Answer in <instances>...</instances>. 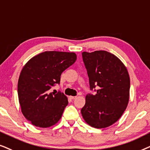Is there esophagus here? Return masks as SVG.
Instances as JSON below:
<instances>
[{"label": "esophagus", "mask_w": 150, "mask_h": 150, "mask_svg": "<svg viewBox=\"0 0 150 150\" xmlns=\"http://www.w3.org/2000/svg\"><path fill=\"white\" fill-rule=\"evenodd\" d=\"M70 98H71V99H76V97H75V96H70Z\"/></svg>", "instance_id": "1"}]
</instances>
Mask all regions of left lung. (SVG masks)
Listing matches in <instances>:
<instances>
[{"instance_id": "8db88e82", "label": "left lung", "mask_w": 150, "mask_h": 150, "mask_svg": "<svg viewBox=\"0 0 150 150\" xmlns=\"http://www.w3.org/2000/svg\"><path fill=\"white\" fill-rule=\"evenodd\" d=\"M82 57L90 88L95 89L96 94L86 96L81 115L91 127L105 128L121 118L128 104L130 87L128 72L118 57L108 51H84Z\"/></svg>"}]
</instances>
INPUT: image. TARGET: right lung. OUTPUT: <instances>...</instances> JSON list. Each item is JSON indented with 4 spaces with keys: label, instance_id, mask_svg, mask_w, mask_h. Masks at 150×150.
<instances>
[{
    "label": "right lung",
    "instance_id": "right-lung-1",
    "mask_svg": "<svg viewBox=\"0 0 150 150\" xmlns=\"http://www.w3.org/2000/svg\"><path fill=\"white\" fill-rule=\"evenodd\" d=\"M76 59L75 53L45 51L24 66L18 82V95L22 113L33 125L49 127L61 119L68 99L60 91L50 93V89L59 84L62 72Z\"/></svg>",
    "mask_w": 150,
    "mask_h": 150
}]
</instances>
